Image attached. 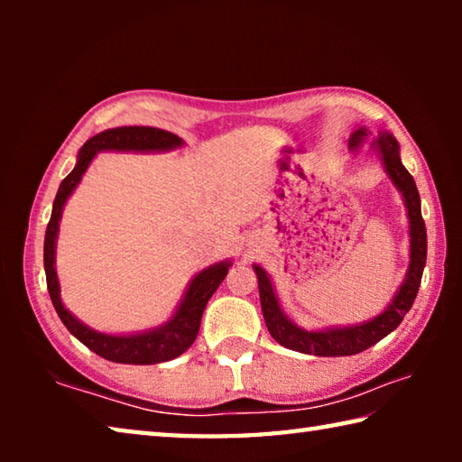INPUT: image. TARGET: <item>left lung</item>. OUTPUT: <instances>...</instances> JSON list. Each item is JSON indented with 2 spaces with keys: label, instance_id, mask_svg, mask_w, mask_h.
<instances>
[{
  "label": "left lung",
  "instance_id": "1",
  "mask_svg": "<svg viewBox=\"0 0 462 462\" xmlns=\"http://www.w3.org/2000/svg\"><path fill=\"white\" fill-rule=\"evenodd\" d=\"M366 140H371V154L377 156L391 183L400 191L402 201L408 212V234H410V264L405 271V277L397 291L391 297L389 303L377 316L358 324L346 326H324V328H301L289 318L283 308H281L279 297L275 293L271 275L261 264H253L259 279V295H261V310L264 316L269 332L281 346L291 348L295 353L314 355V356H350L363 350L371 348L373 344L385 338L387 334L395 330L402 324L403 316L408 314L413 300H416L421 273L426 267V226L421 220V203L416 181L403 167L400 156V144L395 136L387 130H381L379 134L373 136V132L366 126H358L348 138V151L356 152Z\"/></svg>",
  "mask_w": 462,
  "mask_h": 462
}]
</instances>
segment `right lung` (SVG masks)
<instances>
[{"label":"right lung","instance_id":"obj_1","mask_svg":"<svg viewBox=\"0 0 462 462\" xmlns=\"http://www.w3.org/2000/svg\"><path fill=\"white\" fill-rule=\"evenodd\" d=\"M183 144L185 140L173 134V132L152 126H120L99 132L81 146L79 154H77L75 169L62 179L52 203L51 222L46 226L44 234V273L52 306L57 310L60 322L67 326V330L77 340L112 363L156 365L181 356L191 346L193 340L198 338L203 310H206L209 297L220 287L224 277L228 275L232 261L226 259L214 263L195 273L189 283H187L173 314L161 326L140 332H99L96 328L81 322L60 300V283L57 275V238L62 209H65V203L77 189V185L81 183L91 161L99 152H169L177 151Z\"/></svg>","mask_w":462,"mask_h":462}]
</instances>
